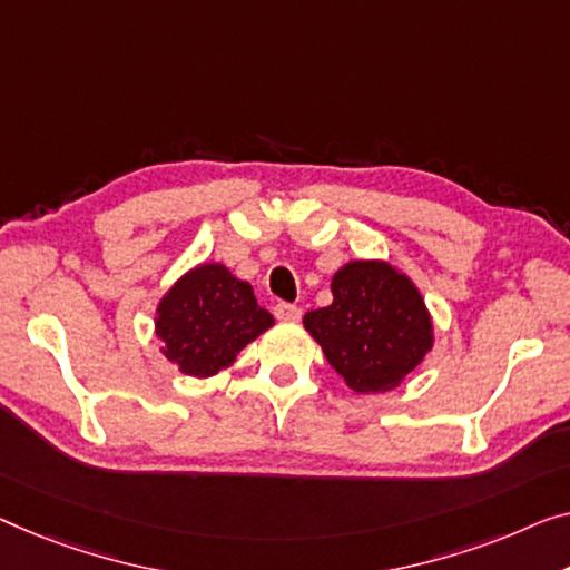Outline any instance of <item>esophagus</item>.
<instances>
[{"label": "esophagus", "instance_id": "34e87169", "mask_svg": "<svg viewBox=\"0 0 570 570\" xmlns=\"http://www.w3.org/2000/svg\"><path fill=\"white\" fill-rule=\"evenodd\" d=\"M274 314L284 322H296L302 317V309L296 307V304H284L282 302V304H276V307H274Z\"/></svg>", "mask_w": 570, "mask_h": 570}]
</instances>
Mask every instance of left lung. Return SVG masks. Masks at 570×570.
<instances>
[{
    "mask_svg": "<svg viewBox=\"0 0 570 570\" xmlns=\"http://www.w3.org/2000/svg\"><path fill=\"white\" fill-rule=\"evenodd\" d=\"M333 304L304 314V327L355 394H386L435 345L424 296L389 261H347L335 271Z\"/></svg>",
    "mask_w": 570,
    "mask_h": 570,
    "instance_id": "obj_1",
    "label": "left lung"
}]
</instances>
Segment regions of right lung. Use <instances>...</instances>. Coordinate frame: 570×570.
Wrapping results in <instances>:
<instances>
[{"label":"right lung","instance_id":"right-lung-1","mask_svg":"<svg viewBox=\"0 0 570 570\" xmlns=\"http://www.w3.org/2000/svg\"><path fill=\"white\" fill-rule=\"evenodd\" d=\"M160 355L191 379L233 366L237 353L274 325L253 286L225 263H199L176 278L156 304Z\"/></svg>","mask_w":570,"mask_h":570}]
</instances>
